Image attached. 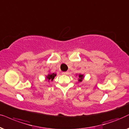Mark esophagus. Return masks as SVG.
Masks as SVG:
<instances>
[{"label":"esophagus","mask_w":129,"mask_h":129,"mask_svg":"<svg viewBox=\"0 0 129 129\" xmlns=\"http://www.w3.org/2000/svg\"><path fill=\"white\" fill-rule=\"evenodd\" d=\"M68 73H69V72H68V71H66V72H63V73H62V74H65V75L68 74Z\"/></svg>","instance_id":"obj_1"}]
</instances>
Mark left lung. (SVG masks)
Segmentation results:
<instances>
[{
  "mask_svg": "<svg viewBox=\"0 0 129 129\" xmlns=\"http://www.w3.org/2000/svg\"><path fill=\"white\" fill-rule=\"evenodd\" d=\"M84 78V76L83 75H81V74H79V82H81L82 80H83Z\"/></svg>",
  "mask_w": 129,
  "mask_h": 129,
  "instance_id": "8db88e82",
  "label": "left lung"
}]
</instances>
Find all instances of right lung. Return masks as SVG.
Here are the masks:
<instances>
[{"instance_id": "right-lung-1", "label": "right lung", "mask_w": 129, "mask_h": 129, "mask_svg": "<svg viewBox=\"0 0 129 129\" xmlns=\"http://www.w3.org/2000/svg\"><path fill=\"white\" fill-rule=\"evenodd\" d=\"M56 76V74H48L47 76V80H48V81L51 80V81H52L53 80H54L55 77Z\"/></svg>"}]
</instances>
